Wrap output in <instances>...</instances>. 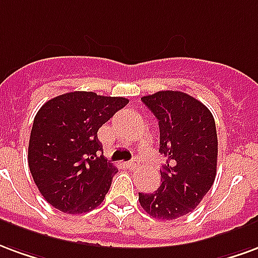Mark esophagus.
<instances>
[{
    "label": "esophagus",
    "instance_id": "obj_1",
    "mask_svg": "<svg viewBox=\"0 0 258 258\" xmlns=\"http://www.w3.org/2000/svg\"><path fill=\"white\" fill-rule=\"evenodd\" d=\"M126 166L129 169H135L136 168V161H129V162H126Z\"/></svg>",
    "mask_w": 258,
    "mask_h": 258
}]
</instances>
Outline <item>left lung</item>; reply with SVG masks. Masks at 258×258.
Here are the masks:
<instances>
[{"label":"left lung","instance_id":"8db88e82","mask_svg":"<svg viewBox=\"0 0 258 258\" xmlns=\"http://www.w3.org/2000/svg\"><path fill=\"white\" fill-rule=\"evenodd\" d=\"M158 119L159 152L168 158L161 187L139 192V202L151 217L174 220L188 214L213 185L217 168V132L204 103L178 90L142 97Z\"/></svg>","mask_w":258,"mask_h":258}]
</instances>
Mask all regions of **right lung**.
<instances>
[{"mask_svg":"<svg viewBox=\"0 0 258 258\" xmlns=\"http://www.w3.org/2000/svg\"><path fill=\"white\" fill-rule=\"evenodd\" d=\"M127 103L125 97L77 90L39 108L30 135L29 168L48 204L81 214L104 201L118 169L99 157L97 131Z\"/></svg>","mask_w":258,"mask_h":258,"instance_id":"1","label":"right lung"}]
</instances>
